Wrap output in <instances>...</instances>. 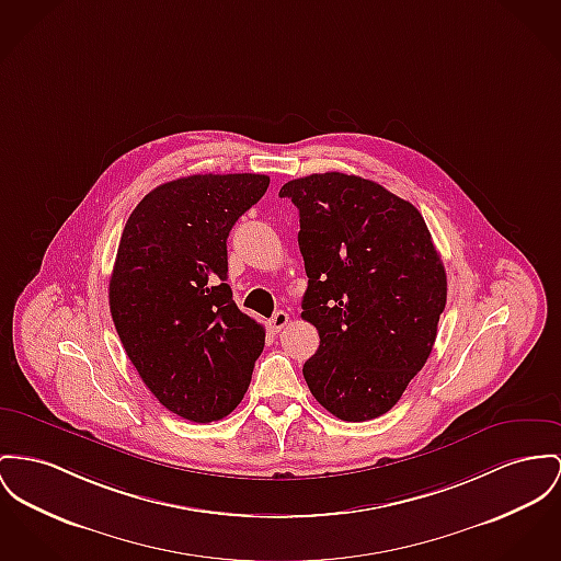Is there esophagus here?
<instances>
[{
    "mask_svg": "<svg viewBox=\"0 0 561 561\" xmlns=\"http://www.w3.org/2000/svg\"><path fill=\"white\" fill-rule=\"evenodd\" d=\"M287 323H289V314H287L285 310L274 312V317L270 319V325H272V330H274V332H280Z\"/></svg>",
    "mask_w": 561,
    "mask_h": 561,
    "instance_id": "1",
    "label": "esophagus"
}]
</instances>
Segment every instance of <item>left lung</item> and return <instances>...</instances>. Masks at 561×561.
Instances as JSON below:
<instances>
[{
	"mask_svg": "<svg viewBox=\"0 0 561 561\" xmlns=\"http://www.w3.org/2000/svg\"><path fill=\"white\" fill-rule=\"evenodd\" d=\"M308 276L301 319L319 332L304 364L314 400L342 421L391 411L436 342L447 272L411 202L342 172L285 183Z\"/></svg>",
	"mask_w": 561,
	"mask_h": 561,
	"instance_id": "left-lung-1",
	"label": "left lung"
}]
</instances>
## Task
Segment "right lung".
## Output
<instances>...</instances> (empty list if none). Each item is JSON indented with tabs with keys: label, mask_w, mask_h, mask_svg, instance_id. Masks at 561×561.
I'll list each match as a JSON object with an SVG mask.
<instances>
[{
	"label": "right lung",
	"mask_w": 561,
	"mask_h": 561,
	"mask_svg": "<svg viewBox=\"0 0 561 561\" xmlns=\"http://www.w3.org/2000/svg\"><path fill=\"white\" fill-rule=\"evenodd\" d=\"M265 174H193L152 188L121 233L111 312L150 393L193 423L244 398L265 330L231 298L227 236L263 197Z\"/></svg>",
	"instance_id": "obj_1"
}]
</instances>
